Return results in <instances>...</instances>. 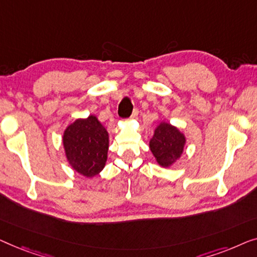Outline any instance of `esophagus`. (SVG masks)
Returning a JSON list of instances; mask_svg holds the SVG:
<instances>
[{
	"label": "esophagus",
	"mask_w": 257,
	"mask_h": 257,
	"mask_svg": "<svg viewBox=\"0 0 257 257\" xmlns=\"http://www.w3.org/2000/svg\"><path fill=\"white\" fill-rule=\"evenodd\" d=\"M137 116H139V110L137 109H134L132 116H130V118H136Z\"/></svg>",
	"instance_id": "obj_1"
}]
</instances>
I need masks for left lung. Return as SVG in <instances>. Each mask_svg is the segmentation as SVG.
Wrapping results in <instances>:
<instances>
[{
	"label": "left lung",
	"instance_id": "left-lung-1",
	"mask_svg": "<svg viewBox=\"0 0 257 257\" xmlns=\"http://www.w3.org/2000/svg\"><path fill=\"white\" fill-rule=\"evenodd\" d=\"M185 134L166 121H161V123L157 124L149 141L150 151L162 168H171L179 161L185 151Z\"/></svg>",
	"mask_w": 257,
	"mask_h": 257
}]
</instances>
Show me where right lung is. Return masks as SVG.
<instances>
[{"label":"right lung","instance_id":"add662e5","mask_svg":"<svg viewBox=\"0 0 257 257\" xmlns=\"http://www.w3.org/2000/svg\"><path fill=\"white\" fill-rule=\"evenodd\" d=\"M63 148L72 170L91 179L106 165L109 134L95 115L77 118L64 130Z\"/></svg>","mask_w":257,"mask_h":257}]
</instances>
